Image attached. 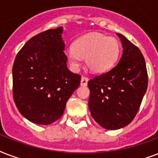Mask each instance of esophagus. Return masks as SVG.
<instances>
[{
  "instance_id": "1",
  "label": "esophagus",
  "mask_w": 158,
  "mask_h": 158,
  "mask_svg": "<svg viewBox=\"0 0 158 158\" xmlns=\"http://www.w3.org/2000/svg\"><path fill=\"white\" fill-rule=\"evenodd\" d=\"M88 81H89V78L85 76H83L81 78V81H80V85L81 86H87L88 85Z\"/></svg>"
}]
</instances>
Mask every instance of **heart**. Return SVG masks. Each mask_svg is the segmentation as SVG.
I'll return each instance as SVG.
<instances>
[{"mask_svg":"<svg viewBox=\"0 0 158 158\" xmlns=\"http://www.w3.org/2000/svg\"><path fill=\"white\" fill-rule=\"evenodd\" d=\"M120 53V43L116 38L92 33L78 38L74 47H69L66 50V56L74 70L79 69L82 58H85L90 71L102 73L115 65Z\"/></svg>","mask_w":158,"mask_h":158,"instance_id":"b5f03b06","label":"heart"}]
</instances>
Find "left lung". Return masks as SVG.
I'll use <instances>...</instances> for the list:
<instances>
[{"instance_id":"8db88e82","label":"left lung","mask_w":158,"mask_h":158,"mask_svg":"<svg viewBox=\"0 0 158 158\" xmlns=\"http://www.w3.org/2000/svg\"><path fill=\"white\" fill-rule=\"evenodd\" d=\"M120 38L123 53L110 71L88 82L89 107L95 121L106 130H118L130 124L148 89V73L140 50L125 36Z\"/></svg>"}]
</instances>
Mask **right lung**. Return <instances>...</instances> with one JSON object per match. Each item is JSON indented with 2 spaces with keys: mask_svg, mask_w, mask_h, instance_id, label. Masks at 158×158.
<instances>
[{
  "mask_svg": "<svg viewBox=\"0 0 158 158\" xmlns=\"http://www.w3.org/2000/svg\"><path fill=\"white\" fill-rule=\"evenodd\" d=\"M63 28L48 29L30 38L13 64L14 101L29 121L49 125L63 115L81 76L67 68Z\"/></svg>",
  "mask_w": 158,
  "mask_h": 158,
  "instance_id": "right-lung-1",
  "label": "right lung"
}]
</instances>
